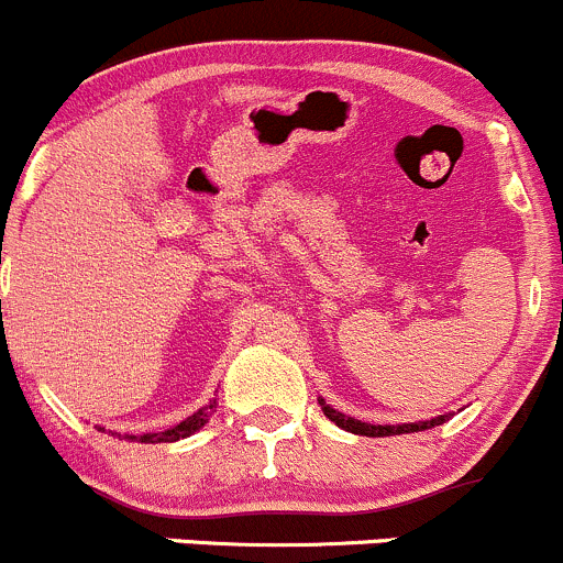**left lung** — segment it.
<instances>
[{"mask_svg": "<svg viewBox=\"0 0 563 563\" xmlns=\"http://www.w3.org/2000/svg\"><path fill=\"white\" fill-rule=\"evenodd\" d=\"M320 407L330 422H335V426L344 428V431L357 433V437H398V433L426 431V428L442 426L444 420H450V415H439V417H433V420L404 422V426H374V422H363V420H355V417H346L344 411H339V409L330 407V404H324V398H320Z\"/></svg>", "mask_w": 563, "mask_h": 563, "instance_id": "1", "label": "left lung"}]
</instances>
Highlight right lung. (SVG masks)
Returning <instances> with one entry per match:
<instances>
[{
    "instance_id": "add662e5",
    "label": "right lung",
    "mask_w": 563,
    "mask_h": 563,
    "mask_svg": "<svg viewBox=\"0 0 563 563\" xmlns=\"http://www.w3.org/2000/svg\"><path fill=\"white\" fill-rule=\"evenodd\" d=\"M211 411H217V398L213 401H208V407L197 409L195 415H189L187 420H181L178 426L167 428V431H159V433H143V437H135V433H124L126 442H143V444H156V442H178V439H187L192 437L195 431H200L202 426L208 422V417H211ZM102 431V428H100Z\"/></svg>"
}]
</instances>
